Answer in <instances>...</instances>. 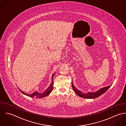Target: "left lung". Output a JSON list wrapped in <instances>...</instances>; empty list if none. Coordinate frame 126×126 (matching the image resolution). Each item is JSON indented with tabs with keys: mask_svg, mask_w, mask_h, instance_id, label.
<instances>
[{
	"mask_svg": "<svg viewBox=\"0 0 126 126\" xmlns=\"http://www.w3.org/2000/svg\"><path fill=\"white\" fill-rule=\"evenodd\" d=\"M72 88L73 90H74L76 94L79 96L80 97L84 98H88V99H93V98H95L99 97V96L103 94L104 93H105L111 86H109L107 87H105L104 88H102L100 89H99L98 91H97L96 92H89L87 94H84L82 92L79 91L78 89H77L75 87V86L74 85V84L72 83Z\"/></svg>",
	"mask_w": 126,
	"mask_h": 126,
	"instance_id": "1",
	"label": "left lung"
}]
</instances>
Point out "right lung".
Returning a JSON list of instances; mask_svg holds the SVG:
<instances>
[{"instance_id":"1","label":"right lung","mask_w":126,"mask_h":126,"mask_svg":"<svg viewBox=\"0 0 126 126\" xmlns=\"http://www.w3.org/2000/svg\"><path fill=\"white\" fill-rule=\"evenodd\" d=\"M55 73L53 74V75L52 76V77H51V84H50V86L47 89V90H45V91L44 92H43V93H38L37 92H34V93H33L32 94H26L25 93H24L23 92H22L20 89L18 88V89L19 90V91L24 94H25L26 95L28 96H29V97H32V98H43V97H44L47 95H48L52 91V89H53V76L54 75Z\"/></svg>"}]
</instances>
